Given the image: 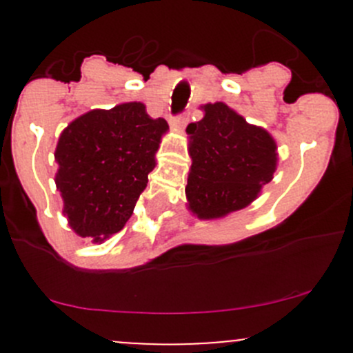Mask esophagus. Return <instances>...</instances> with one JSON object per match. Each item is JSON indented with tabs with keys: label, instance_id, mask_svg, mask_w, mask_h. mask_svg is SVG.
Wrapping results in <instances>:
<instances>
[{
	"label": "esophagus",
	"instance_id": "esophagus-1",
	"mask_svg": "<svg viewBox=\"0 0 353 353\" xmlns=\"http://www.w3.org/2000/svg\"><path fill=\"white\" fill-rule=\"evenodd\" d=\"M186 124H188L186 116H177V117H172V119H170V126L177 131H183L184 128H186Z\"/></svg>",
	"mask_w": 353,
	"mask_h": 353
}]
</instances>
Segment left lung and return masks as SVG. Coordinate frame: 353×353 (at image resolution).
I'll use <instances>...</instances> for the list:
<instances>
[{
    "label": "left lung",
    "mask_w": 353,
    "mask_h": 353,
    "mask_svg": "<svg viewBox=\"0 0 353 353\" xmlns=\"http://www.w3.org/2000/svg\"><path fill=\"white\" fill-rule=\"evenodd\" d=\"M203 119L186 128L191 169L188 210L201 220L227 216L251 205L273 179L276 141L223 102L201 105Z\"/></svg>",
    "instance_id": "obj_1"
}]
</instances>
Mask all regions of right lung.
I'll return each mask as SVG.
<instances>
[{
	"mask_svg": "<svg viewBox=\"0 0 353 353\" xmlns=\"http://www.w3.org/2000/svg\"><path fill=\"white\" fill-rule=\"evenodd\" d=\"M169 124L141 102L92 109L71 121L56 145V188L74 234L101 244L131 216Z\"/></svg>",
	"mask_w": 353,
	"mask_h": 353,
	"instance_id": "obj_1",
	"label": "right lung"
}]
</instances>
